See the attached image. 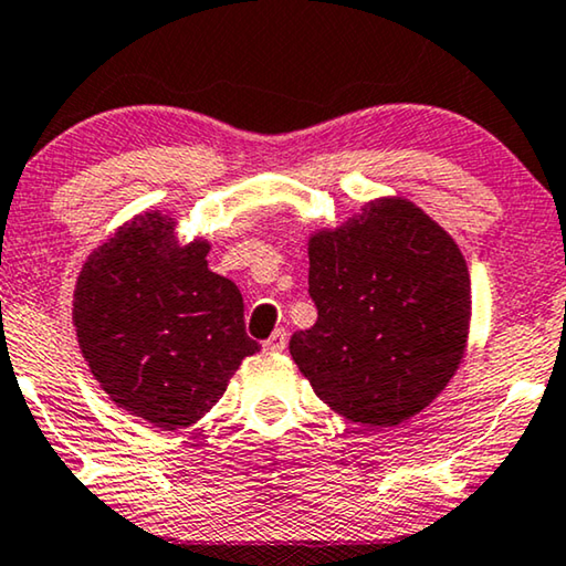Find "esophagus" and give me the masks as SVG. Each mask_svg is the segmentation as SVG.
<instances>
[{
  "mask_svg": "<svg viewBox=\"0 0 566 566\" xmlns=\"http://www.w3.org/2000/svg\"><path fill=\"white\" fill-rule=\"evenodd\" d=\"M284 346H286V331H282V328L274 331L272 336L264 340L266 352H284Z\"/></svg>",
  "mask_w": 566,
  "mask_h": 566,
  "instance_id": "34e87169",
  "label": "esophagus"
}]
</instances>
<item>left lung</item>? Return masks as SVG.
Returning <instances> with one entry per match:
<instances>
[{
    "mask_svg": "<svg viewBox=\"0 0 566 566\" xmlns=\"http://www.w3.org/2000/svg\"><path fill=\"white\" fill-rule=\"evenodd\" d=\"M317 321L290 354L315 395L352 423L400 426L464 361L472 284L459 245L405 197H377L307 238Z\"/></svg>",
    "mask_w": 566,
    "mask_h": 566,
    "instance_id": "8db88e82",
    "label": "left lung"
}]
</instances>
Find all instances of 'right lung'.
Wrapping results in <instances>:
<instances>
[{
	"instance_id": "obj_1",
	"label": "right lung",
	"mask_w": 566,
	"mask_h": 566,
	"mask_svg": "<svg viewBox=\"0 0 566 566\" xmlns=\"http://www.w3.org/2000/svg\"><path fill=\"white\" fill-rule=\"evenodd\" d=\"M210 241L181 243L177 218L148 210L86 256L74 290L84 361L117 408L158 431L205 418L259 344L238 286L207 269Z\"/></svg>"
}]
</instances>
